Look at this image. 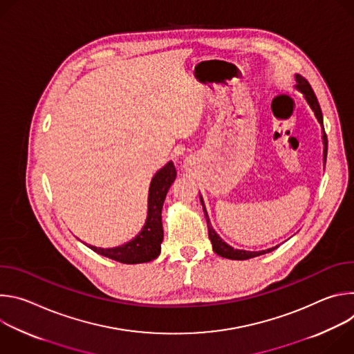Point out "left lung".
Instances as JSON below:
<instances>
[{
	"label": "left lung",
	"mask_w": 354,
	"mask_h": 354,
	"mask_svg": "<svg viewBox=\"0 0 354 354\" xmlns=\"http://www.w3.org/2000/svg\"><path fill=\"white\" fill-rule=\"evenodd\" d=\"M295 81H297V85L295 88L301 92L304 93V97L307 100V104L310 105V108L313 109L317 120L319 122L321 127H322V140H324V162H326V154H328V137H326V133H325V129H324V118H322V111H321V106L318 104V99L310 85V82L304 78L301 77L299 74L295 75ZM200 201H201V206H203V212H205V216H206V221H207V228H209V238L212 241V245H213V250L216 252L217 255L223 257V258H227V259H232V261H246V259H250V258H255V257H259V255H265V254H269V252L274 250L277 246H273V248H269V249H265V250H259V252H250V250H243V249H234L232 246H230L227 242H224L220 235L214 231V228L212 227V223H210V218H209V214H207V210L205 207V201H203V197L200 196Z\"/></svg>",
	"instance_id": "obj_1"
}]
</instances>
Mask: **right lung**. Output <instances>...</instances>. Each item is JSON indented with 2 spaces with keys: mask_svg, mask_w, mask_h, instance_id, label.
<instances>
[{
  "mask_svg": "<svg viewBox=\"0 0 354 354\" xmlns=\"http://www.w3.org/2000/svg\"><path fill=\"white\" fill-rule=\"evenodd\" d=\"M176 178V169L172 161L162 167L151 179L148 190V213L142 230L131 241L115 248H97L88 245L96 254L126 265L144 263L156 259L161 252L164 230L161 213L167 193Z\"/></svg>",
  "mask_w": 354,
  "mask_h": 354,
  "instance_id": "add662e5",
  "label": "right lung"
}]
</instances>
